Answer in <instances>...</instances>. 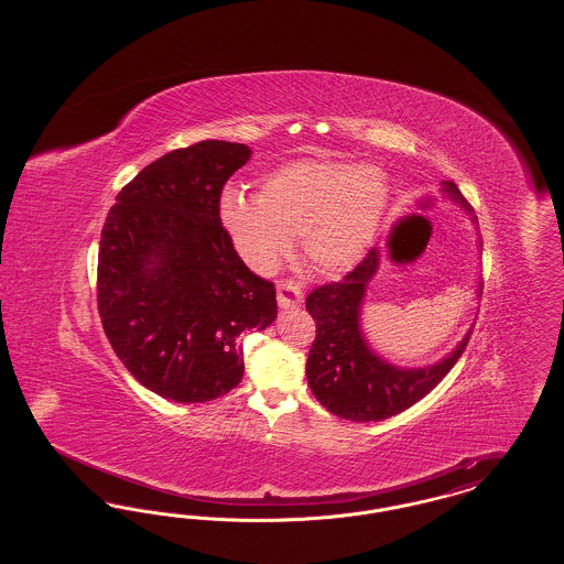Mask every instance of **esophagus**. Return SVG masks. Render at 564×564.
Masks as SVG:
<instances>
[{"instance_id":"34e87169","label":"esophagus","mask_w":564,"mask_h":564,"mask_svg":"<svg viewBox=\"0 0 564 564\" xmlns=\"http://www.w3.org/2000/svg\"><path fill=\"white\" fill-rule=\"evenodd\" d=\"M276 300L281 308H294L297 304H302V290L294 281H279Z\"/></svg>"}]
</instances>
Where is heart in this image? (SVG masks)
<instances>
[{"mask_svg": "<svg viewBox=\"0 0 564 564\" xmlns=\"http://www.w3.org/2000/svg\"><path fill=\"white\" fill-rule=\"evenodd\" d=\"M387 198L389 186L378 169L306 159L269 173L260 196L226 189L219 217L251 269H274L300 235L313 269L343 272L375 241Z\"/></svg>", "mask_w": 564, "mask_h": 564, "instance_id": "b5f03b06", "label": "heart"}]
</instances>
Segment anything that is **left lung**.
I'll return each instance as SVG.
<instances>
[{"label": "left lung", "instance_id": "8db88e82", "mask_svg": "<svg viewBox=\"0 0 564 564\" xmlns=\"http://www.w3.org/2000/svg\"><path fill=\"white\" fill-rule=\"evenodd\" d=\"M444 192L474 214L455 182H444ZM378 262L380 253L375 247L343 281L325 283L306 297V311L317 323L306 359L308 387L332 414L355 423L389 419L423 400L453 370L471 336L469 329L448 357L427 368L405 370L378 357L359 327L361 302Z\"/></svg>", "mask_w": 564, "mask_h": 564}]
</instances>
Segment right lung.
Returning a JSON list of instances; mask_svg holds the SVG:
<instances>
[{"label":"right lung","instance_id":"add662e5","mask_svg":"<svg viewBox=\"0 0 564 564\" xmlns=\"http://www.w3.org/2000/svg\"><path fill=\"white\" fill-rule=\"evenodd\" d=\"M245 143L207 139L141 169L109 209L97 306L109 345L150 391L212 402L241 382L239 336L276 317L274 285L245 267L221 226Z\"/></svg>","mask_w":564,"mask_h":564}]
</instances>
